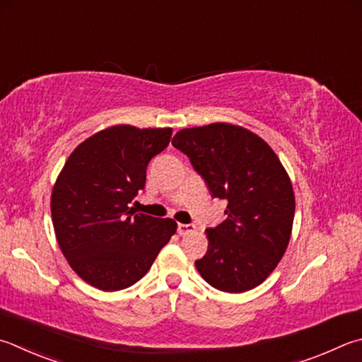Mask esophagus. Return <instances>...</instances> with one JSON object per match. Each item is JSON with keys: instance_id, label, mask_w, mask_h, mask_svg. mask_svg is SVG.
Masks as SVG:
<instances>
[{"instance_id": "34e87169", "label": "esophagus", "mask_w": 362, "mask_h": 362, "mask_svg": "<svg viewBox=\"0 0 362 362\" xmlns=\"http://www.w3.org/2000/svg\"><path fill=\"white\" fill-rule=\"evenodd\" d=\"M177 229H179V234L180 235H185V234H189L196 231V226L194 225H185V223H179V226H177Z\"/></svg>"}]
</instances>
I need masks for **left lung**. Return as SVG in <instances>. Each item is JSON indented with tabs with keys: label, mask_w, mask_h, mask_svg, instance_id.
<instances>
[{
	"label": "left lung",
	"mask_w": 362,
	"mask_h": 362,
	"mask_svg": "<svg viewBox=\"0 0 362 362\" xmlns=\"http://www.w3.org/2000/svg\"><path fill=\"white\" fill-rule=\"evenodd\" d=\"M173 146L185 153L228 218L206 229L209 248L194 266L209 285L244 293L261 285L285 255L294 220L290 175L271 146L231 123L180 129Z\"/></svg>",
	"instance_id": "obj_1"
}]
</instances>
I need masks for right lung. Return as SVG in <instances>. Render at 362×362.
I'll use <instances>...</instances> for the list:
<instances>
[{"label": "right lung", "instance_id": "add662e5", "mask_svg": "<svg viewBox=\"0 0 362 362\" xmlns=\"http://www.w3.org/2000/svg\"><path fill=\"white\" fill-rule=\"evenodd\" d=\"M173 128L115 124L74 148L52 189V221L78 277L103 291L134 285L177 231L173 218L134 215L147 166L169 146Z\"/></svg>", "mask_w": 362, "mask_h": 362}]
</instances>
